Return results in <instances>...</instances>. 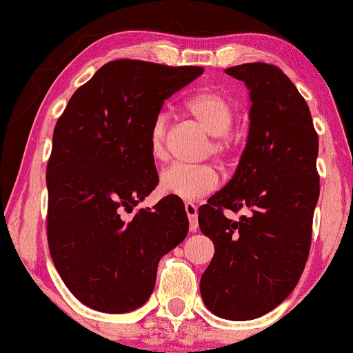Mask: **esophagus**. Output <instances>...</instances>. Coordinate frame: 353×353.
Masks as SVG:
<instances>
[{
  "mask_svg": "<svg viewBox=\"0 0 353 353\" xmlns=\"http://www.w3.org/2000/svg\"><path fill=\"white\" fill-rule=\"evenodd\" d=\"M185 214L189 217V229L190 232H197L199 229V222H197V208L192 204V202H185Z\"/></svg>",
  "mask_w": 353,
  "mask_h": 353,
  "instance_id": "esophagus-1",
  "label": "esophagus"
}]
</instances>
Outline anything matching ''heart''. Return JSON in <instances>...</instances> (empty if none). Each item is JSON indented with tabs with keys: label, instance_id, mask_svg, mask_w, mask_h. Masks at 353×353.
Wrapping results in <instances>:
<instances>
[{
	"label": "heart",
	"instance_id": "heart-1",
	"mask_svg": "<svg viewBox=\"0 0 353 353\" xmlns=\"http://www.w3.org/2000/svg\"><path fill=\"white\" fill-rule=\"evenodd\" d=\"M185 111L197 121L208 134L212 136L208 152H212L222 163H229L237 151V137L232 134L236 106L222 92L208 89L190 96L185 101ZM169 121L165 114H159L152 121L149 131V149L156 161L168 157ZM221 184V176L214 165L202 164L196 168L174 164L161 174V189L165 194L185 201H196L214 192Z\"/></svg>",
	"mask_w": 353,
	"mask_h": 353
}]
</instances>
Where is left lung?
Returning <instances> with one entry per match:
<instances>
[{
	"label": "left lung",
	"mask_w": 353,
	"mask_h": 353,
	"mask_svg": "<svg viewBox=\"0 0 353 353\" xmlns=\"http://www.w3.org/2000/svg\"><path fill=\"white\" fill-rule=\"evenodd\" d=\"M250 91L249 137L237 171L199 208V228L212 239L201 295L212 314L252 320L285 301L305 269L319 201V136L305 99L267 63L225 70ZM225 210H245L239 221Z\"/></svg>",
	"instance_id": "obj_1"
}]
</instances>
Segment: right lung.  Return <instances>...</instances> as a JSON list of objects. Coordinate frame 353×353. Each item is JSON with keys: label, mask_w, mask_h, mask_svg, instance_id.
I'll return each instance as SVG.
<instances>
[{"label": "right lung", "mask_w": 353, "mask_h": 353, "mask_svg": "<svg viewBox=\"0 0 353 353\" xmlns=\"http://www.w3.org/2000/svg\"><path fill=\"white\" fill-rule=\"evenodd\" d=\"M204 72L139 59L109 61L76 89L52 132L46 168L48 245L84 305L109 314L148 301L161 257L188 236L184 204L156 189L149 131L164 101Z\"/></svg>", "instance_id": "right-lung-1"}]
</instances>
